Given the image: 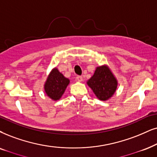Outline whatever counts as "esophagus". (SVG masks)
Masks as SVG:
<instances>
[{
  "label": "esophagus",
  "mask_w": 157,
  "mask_h": 157,
  "mask_svg": "<svg viewBox=\"0 0 157 157\" xmlns=\"http://www.w3.org/2000/svg\"><path fill=\"white\" fill-rule=\"evenodd\" d=\"M76 79H77V80L78 81V82H82V81H83V78H82V76H77Z\"/></svg>",
  "instance_id": "esophagus-1"
}]
</instances>
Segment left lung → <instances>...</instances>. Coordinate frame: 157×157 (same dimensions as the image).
Listing matches in <instances>:
<instances>
[{
  "mask_svg": "<svg viewBox=\"0 0 157 157\" xmlns=\"http://www.w3.org/2000/svg\"><path fill=\"white\" fill-rule=\"evenodd\" d=\"M87 85L99 100L108 101L116 92L118 81L109 66L104 64L96 67Z\"/></svg>",
  "mask_w": 157,
  "mask_h": 157,
  "instance_id": "obj_1",
  "label": "left lung"
}]
</instances>
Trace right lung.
<instances>
[{"label": "right lung", "instance_id": "right-lung-1", "mask_svg": "<svg viewBox=\"0 0 157 157\" xmlns=\"http://www.w3.org/2000/svg\"><path fill=\"white\" fill-rule=\"evenodd\" d=\"M70 80L66 78L56 67L52 69L44 84L45 94L51 100L58 101L61 98Z\"/></svg>", "mask_w": 157, "mask_h": 157}]
</instances>
